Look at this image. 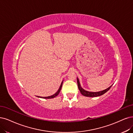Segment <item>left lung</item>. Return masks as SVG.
<instances>
[{"instance_id": "obj_1", "label": "left lung", "mask_w": 133, "mask_h": 133, "mask_svg": "<svg viewBox=\"0 0 133 133\" xmlns=\"http://www.w3.org/2000/svg\"><path fill=\"white\" fill-rule=\"evenodd\" d=\"M77 84H78V89H79L80 92L81 94L85 96H88V97H97L99 96H101L103 94H104L105 93H106L107 91H109V89L111 88V87H112L110 86L109 88H108L107 89L101 91H99V92H90V91H88L85 90L84 89H83V88L81 87L80 83H79V81L78 78H77Z\"/></svg>"}]
</instances>
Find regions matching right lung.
Returning <instances> with one entry per match:
<instances>
[{
  "mask_svg": "<svg viewBox=\"0 0 133 133\" xmlns=\"http://www.w3.org/2000/svg\"><path fill=\"white\" fill-rule=\"evenodd\" d=\"M62 83H63V82L61 83V85H60V88H59V89H58V91L55 93V94H54V95H51V96H47V97H40L43 98V99H51V98L55 97L56 96H57L58 95L59 92H60V91H61V88H62ZM38 97H39V96H38Z\"/></svg>",
  "mask_w": 133,
  "mask_h": 133,
  "instance_id": "1",
  "label": "right lung"
}]
</instances>
